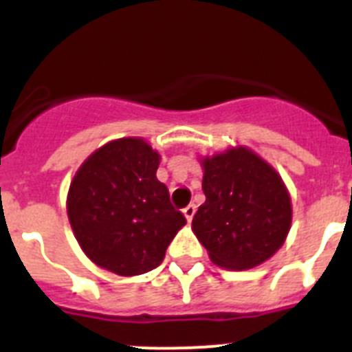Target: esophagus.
Wrapping results in <instances>:
<instances>
[{
    "mask_svg": "<svg viewBox=\"0 0 352 352\" xmlns=\"http://www.w3.org/2000/svg\"><path fill=\"white\" fill-rule=\"evenodd\" d=\"M195 212H196V205L195 204H189L188 207L184 208V215H186V219L191 221L192 215H195Z\"/></svg>",
    "mask_w": 352,
    "mask_h": 352,
    "instance_id": "obj_1",
    "label": "esophagus"
}]
</instances>
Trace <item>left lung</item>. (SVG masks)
<instances>
[{"instance_id": "left-lung-1", "label": "left lung", "mask_w": 352, "mask_h": 352, "mask_svg": "<svg viewBox=\"0 0 352 352\" xmlns=\"http://www.w3.org/2000/svg\"><path fill=\"white\" fill-rule=\"evenodd\" d=\"M205 204L192 230L212 261L247 270L267 261L286 240L291 201L270 164L249 148H231L204 160Z\"/></svg>"}]
</instances>
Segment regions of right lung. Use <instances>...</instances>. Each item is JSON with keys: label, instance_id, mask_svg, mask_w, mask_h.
<instances>
[{"label": "right lung", "instance_id": "1", "mask_svg": "<svg viewBox=\"0 0 352 352\" xmlns=\"http://www.w3.org/2000/svg\"><path fill=\"white\" fill-rule=\"evenodd\" d=\"M160 154L142 138L98 148L78 168L68 192V219L84 252L117 275L160 267L186 217L156 179Z\"/></svg>", "mask_w": 352, "mask_h": 352}]
</instances>
